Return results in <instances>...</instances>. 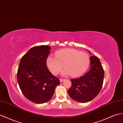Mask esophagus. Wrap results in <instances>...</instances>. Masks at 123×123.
Here are the masks:
<instances>
[{
  "instance_id": "34e87169",
  "label": "esophagus",
  "mask_w": 123,
  "mask_h": 123,
  "mask_svg": "<svg viewBox=\"0 0 123 123\" xmlns=\"http://www.w3.org/2000/svg\"><path fill=\"white\" fill-rule=\"evenodd\" d=\"M65 80V79H60V82H62L63 81Z\"/></svg>"
}]
</instances>
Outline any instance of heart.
I'll return each mask as SVG.
<instances>
[{
    "mask_svg": "<svg viewBox=\"0 0 123 123\" xmlns=\"http://www.w3.org/2000/svg\"><path fill=\"white\" fill-rule=\"evenodd\" d=\"M55 55V58L49 56L47 59V67L53 75L58 74L63 66L65 70L62 74L79 76L85 72L90 64V57L86 53L73 49L67 48L58 51Z\"/></svg>",
    "mask_w": 123,
    "mask_h": 123,
    "instance_id": "b5f03b06",
    "label": "heart"
}]
</instances>
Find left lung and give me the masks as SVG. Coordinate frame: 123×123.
Here are the masks:
<instances>
[{"instance_id": "obj_1", "label": "left lung", "mask_w": 123, "mask_h": 123, "mask_svg": "<svg viewBox=\"0 0 123 123\" xmlns=\"http://www.w3.org/2000/svg\"><path fill=\"white\" fill-rule=\"evenodd\" d=\"M90 68L83 76L71 79L72 85L68 91L73 100L80 103L92 101L98 95L104 80V70L97 56H91Z\"/></svg>"}]
</instances>
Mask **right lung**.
<instances>
[{
  "mask_svg": "<svg viewBox=\"0 0 123 123\" xmlns=\"http://www.w3.org/2000/svg\"><path fill=\"white\" fill-rule=\"evenodd\" d=\"M48 45L34 47L22 57L17 72V81L24 96L37 104L49 101L55 93L59 79L53 75L47 67L50 53Z\"/></svg>",
  "mask_w": 123,
  "mask_h": 123,
  "instance_id": "right-lung-1",
  "label": "right lung"
}]
</instances>
